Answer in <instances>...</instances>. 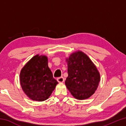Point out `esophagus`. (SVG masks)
I'll return each instance as SVG.
<instances>
[{
	"mask_svg": "<svg viewBox=\"0 0 126 126\" xmlns=\"http://www.w3.org/2000/svg\"><path fill=\"white\" fill-rule=\"evenodd\" d=\"M57 81L59 83H63L64 82V78L62 77H59L57 78Z\"/></svg>",
	"mask_w": 126,
	"mask_h": 126,
	"instance_id": "esophagus-1",
	"label": "esophagus"
}]
</instances>
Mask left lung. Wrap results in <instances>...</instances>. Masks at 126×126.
<instances>
[{
  "label": "left lung",
  "mask_w": 126,
  "mask_h": 126,
  "mask_svg": "<svg viewBox=\"0 0 126 126\" xmlns=\"http://www.w3.org/2000/svg\"><path fill=\"white\" fill-rule=\"evenodd\" d=\"M68 76L65 84L74 98L88 99L98 87L101 76L98 70L88 55L80 50L66 58Z\"/></svg>",
  "instance_id": "obj_1"
}]
</instances>
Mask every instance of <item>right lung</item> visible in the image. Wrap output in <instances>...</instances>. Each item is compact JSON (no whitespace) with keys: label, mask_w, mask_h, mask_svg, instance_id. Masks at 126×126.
<instances>
[{"label":"right lung","mask_w":126,"mask_h":126,"mask_svg":"<svg viewBox=\"0 0 126 126\" xmlns=\"http://www.w3.org/2000/svg\"><path fill=\"white\" fill-rule=\"evenodd\" d=\"M20 83L27 97L38 102L47 99L58 84L48 67V57L39 54L32 57L21 69Z\"/></svg>","instance_id":"obj_1"}]
</instances>
